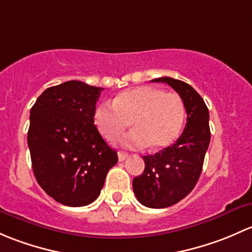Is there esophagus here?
<instances>
[{
    "label": "esophagus",
    "instance_id": "1",
    "mask_svg": "<svg viewBox=\"0 0 252 252\" xmlns=\"http://www.w3.org/2000/svg\"><path fill=\"white\" fill-rule=\"evenodd\" d=\"M128 153L126 152H119L118 153V158H119V161H124V160L128 158Z\"/></svg>",
    "mask_w": 252,
    "mask_h": 252
}]
</instances>
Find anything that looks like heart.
Listing matches in <instances>:
<instances>
[{
    "instance_id": "1",
    "label": "heart",
    "mask_w": 252,
    "mask_h": 252,
    "mask_svg": "<svg viewBox=\"0 0 252 252\" xmlns=\"http://www.w3.org/2000/svg\"><path fill=\"white\" fill-rule=\"evenodd\" d=\"M186 109L182 98L153 86H137L119 93L110 103H100L93 113V124L105 141H118L129 123L133 131L123 144L153 149L170 147L180 136Z\"/></svg>"
}]
</instances>
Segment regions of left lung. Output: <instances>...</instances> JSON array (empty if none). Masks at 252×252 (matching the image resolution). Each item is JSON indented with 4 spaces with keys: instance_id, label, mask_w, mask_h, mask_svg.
I'll use <instances>...</instances> for the list:
<instances>
[{
    "instance_id": "left-lung-1",
    "label": "left lung",
    "mask_w": 252,
    "mask_h": 252,
    "mask_svg": "<svg viewBox=\"0 0 252 252\" xmlns=\"http://www.w3.org/2000/svg\"><path fill=\"white\" fill-rule=\"evenodd\" d=\"M152 81L172 87L182 98L187 111V125L180 138L154 155H144L143 173L132 182L139 203L164 209L186 198L200 177L211 138L210 115L204 99L190 85L167 76Z\"/></svg>"
}]
</instances>
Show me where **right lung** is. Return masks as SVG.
I'll return each instance as SVG.
<instances>
[{
    "instance_id": "right-lung-1",
    "label": "right lung",
    "mask_w": 252,
    "mask_h": 252,
    "mask_svg": "<svg viewBox=\"0 0 252 252\" xmlns=\"http://www.w3.org/2000/svg\"><path fill=\"white\" fill-rule=\"evenodd\" d=\"M102 87L66 81L45 90L30 110L28 145L36 181L58 203L95 200L118 153L93 124Z\"/></svg>"
}]
</instances>
